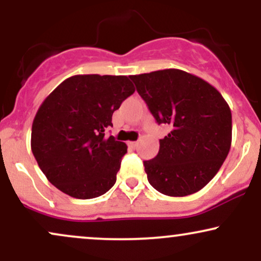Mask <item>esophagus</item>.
I'll use <instances>...</instances> for the list:
<instances>
[{
  "instance_id": "34e87169",
  "label": "esophagus",
  "mask_w": 261,
  "mask_h": 261,
  "mask_svg": "<svg viewBox=\"0 0 261 261\" xmlns=\"http://www.w3.org/2000/svg\"><path fill=\"white\" fill-rule=\"evenodd\" d=\"M137 143H139V142H137V141H128V142H127V145L130 146V147L135 148V147H136V146H137Z\"/></svg>"
}]
</instances>
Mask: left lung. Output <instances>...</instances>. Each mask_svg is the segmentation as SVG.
Segmentation results:
<instances>
[{"label": "left lung", "mask_w": 261, "mask_h": 261, "mask_svg": "<svg viewBox=\"0 0 261 261\" xmlns=\"http://www.w3.org/2000/svg\"><path fill=\"white\" fill-rule=\"evenodd\" d=\"M158 124L170 125L153 160L149 184L168 196L201 190L217 174L232 143V114L221 93L200 77L176 70L130 76Z\"/></svg>", "instance_id": "1"}]
</instances>
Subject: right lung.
I'll return each instance as SVG.
<instances>
[{
	"mask_svg": "<svg viewBox=\"0 0 261 261\" xmlns=\"http://www.w3.org/2000/svg\"><path fill=\"white\" fill-rule=\"evenodd\" d=\"M134 92L127 76L76 74L45 98L33 120L31 146L54 187L86 200L115 184L127 146L106 130Z\"/></svg>",
	"mask_w": 261,
	"mask_h": 261,
	"instance_id": "1",
	"label": "right lung"
}]
</instances>
